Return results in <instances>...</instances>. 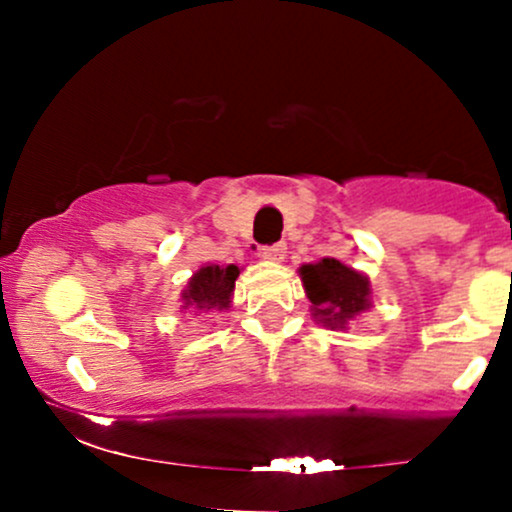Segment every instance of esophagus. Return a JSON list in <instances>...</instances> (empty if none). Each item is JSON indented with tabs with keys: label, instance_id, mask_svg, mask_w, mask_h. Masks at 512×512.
Returning a JSON list of instances; mask_svg holds the SVG:
<instances>
[{
	"label": "esophagus",
	"instance_id": "esophagus-1",
	"mask_svg": "<svg viewBox=\"0 0 512 512\" xmlns=\"http://www.w3.org/2000/svg\"><path fill=\"white\" fill-rule=\"evenodd\" d=\"M285 252H287L285 242H275V245L262 247V257H265V260H270V262H282V260H285Z\"/></svg>",
	"mask_w": 512,
	"mask_h": 512
}]
</instances>
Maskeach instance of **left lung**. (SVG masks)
Segmentation results:
<instances>
[{
	"label": "left lung",
	"mask_w": 512,
	"mask_h": 512,
	"mask_svg": "<svg viewBox=\"0 0 512 512\" xmlns=\"http://www.w3.org/2000/svg\"><path fill=\"white\" fill-rule=\"evenodd\" d=\"M299 275L312 302L314 317L327 327L342 329L347 319L369 307V280L339 260L324 257L317 265H304Z\"/></svg>",
	"instance_id": "8db88e82"
}]
</instances>
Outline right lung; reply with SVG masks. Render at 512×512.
Wrapping results in <instances>:
<instances>
[{
  "mask_svg": "<svg viewBox=\"0 0 512 512\" xmlns=\"http://www.w3.org/2000/svg\"><path fill=\"white\" fill-rule=\"evenodd\" d=\"M237 275H240V270H237L235 265L200 267V270L193 275V280L188 282V289L183 292L185 309L188 307L225 309L227 304H230Z\"/></svg>",
  "mask_w": 512,
  "mask_h": 512,
  "instance_id": "right-lung-1",
  "label": "right lung"
}]
</instances>
